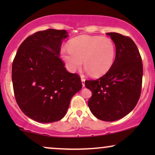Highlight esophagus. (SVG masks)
Returning <instances> with one entry per match:
<instances>
[{
	"label": "esophagus",
	"mask_w": 155,
	"mask_h": 155,
	"mask_svg": "<svg viewBox=\"0 0 155 155\" xmlns=\"http://www.w3.org/2000/svg\"><path fill=\"white\" fill-rule=\"evenodd\" d=\"M81 82H82V87H84V82H85V80L84 79V76L83 75L81 76Z\"/></svg>",
	"instance_id": "34e87169"
}]
</instances>
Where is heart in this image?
I'll use <instances>...</instances> for the list:
<instances>
[{
  "mask_svg": "<svg viewBox=\"0 0 155 155\" xmlns=\"http://www.w3.org/2000/svg\"><path fill=\"white\" fill-rule=\"evenodd\" d=\"M68 47L61 51V58L71 73L80 68L83 61L86 71L99 77L109 71L115 60L116 46L109 37L80 36L71 39Z\"/></svg>",
  "mask_w": 155,
  "mask_h": 155,
  "instance_id": "obj_1",
  "label": "heart"
}]
</instances>
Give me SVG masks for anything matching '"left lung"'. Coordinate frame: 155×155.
<instances>
[{
    "label": "left lung",
    "mask_w": 155,
    "mask_h": 155,
    "mask_svg": "<svg viewBox=\"0 0 155 155\" xmlns=\"http://www.w3.org/2000/svg\"><path fill=\"white\" fill-rule=\"evenodd\" d=\"M116 46L113 65L96 80H87L92 92L88 107L95 117L104 121L119 120L136 106L140 96L143 63L138 48L130 37L116 32L107 33Z\"/></svg>",
    "instance_id": "obj_1"
}]
</instances>
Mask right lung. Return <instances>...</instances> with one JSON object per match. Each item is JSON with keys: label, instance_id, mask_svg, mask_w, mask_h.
I'll return each mask as SVG.
<instances>
[{"label": "right lung", "instance_id": "1", "mask_svg": "<svg viewBox=\"0 0 155 155\" xmlns=\"http://www.w3.org/2000/svg\"><path fill=\"white\" fill-rule=\"evenodd\" d=\"M68 37L65 30L37 31L21 44L12 62L17 103L25 115L39 123L62 119L71 98L82 87L79 76L68 72L59 58Z\"/></svg>", "mask_w": 155, "mask_h": 155}]
</instances>
